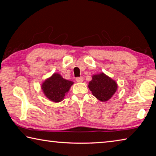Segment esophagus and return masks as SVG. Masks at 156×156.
<instances>
[{
  "instance_id": "obj_1",
  "label": "esophagus",
  "mask_w": 156,
  "mask_h": 156,
  "mask_svg": "<svg viewBox=\"0 0 156 156\" xmlns=\"http://www.w3.org/2000/svg\"><path fill=\"white\" fill-rule=\"evenodd\" d=\"M76 82H78V83H82V82L83 81V77H78L76 78Z\"/></svg>"
}]
</instances>
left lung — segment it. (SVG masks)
I'll return each instance as SVG.
<instances>
[{"label": "left lung", "instance_id": "1", "mask_svg": "<svg viewBox=\"0 0 156 156\" xmlns=\"http://www.w3.org/2000/svg\"><path fill=\"white\" fill-rule=\"evenodd\" d=\"M88 87L98 100L106 102L115 94L118 89V84L105 73H100L92 76Z\"/></svg>", "mask_w": 156, "mask_h": 156}]
</instances>
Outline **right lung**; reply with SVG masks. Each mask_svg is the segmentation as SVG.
<instances>
[{
	"mask_svg": "<svg viewBox=\"0 0 156 156\" xmlns=\"http://www.w3.org/2000/svg\"><path fill=\"white\" fill-rule=\"evenodd\" d=\"M73 83L66 80L58 73H54L47 78L41 85L43 94L47 98L54 102H60L64 99Z\"/></svg>",
	"mask_w": 156,
	"mask_h": 156,
	"instance_id": "right-lung-1",
	"label": "right lung"
}]
</instances>
